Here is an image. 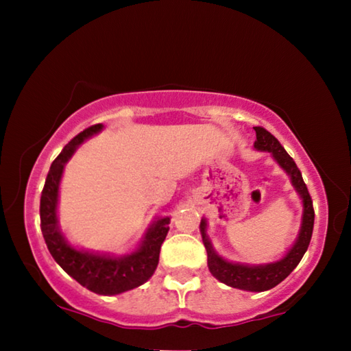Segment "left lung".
<instances>
[{"mask_svg":"<svg viewBox=\"0 0 351 351\" xmlns=\"http://www.w3.org/2000/svg\"><path fill=\"white\" fill-rule=\"evenodd\" d=\"M257 141L254 142V148L258 152H268L272 159L278 164L285 173L289 176V181L293 184L294 190L302 199V223L299 234L294 245L291 246L282 258L271 263L261 265H247V263H237V261H229L219 255L212 241L207 235V219L203 217L199 223L201 237H203L204 247L207 251V266H209L210 274L224 285L232 288H239L243 291H251V293H261V291H268L277 287L278 283L283 282L291 272L294 271L297 265L300 263L302 257L310 246V240L313 235L314 226V210L313 201L308 189L302 180L300 170L297 169L293 158L285 152V148L280 145L274 136L269 132H266L261 127H254Z\"/></svg>","mask_w":351,"mask_h":351,"instance_id":"1","label":"left lung"}]
</instances>
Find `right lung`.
Here are the masks:
<instances>
[{
    "mask_svg": "<svg viewBox=\"0 0 351 351\" xmlns=\"http://www.w3.org/2000/svg\"><path fill=\"white\" fill-rule=\"evenodd\" d=\"M104 130L102 123L83 130L51 164L40 199V219L46 246L64 272L82 287L100 295H116L144 285L158 268L161 245L169 232L170 217H159L148 226L134 251L110 255L71 245L58 226V190L64 165L86 139Z\"/></svg>",
    "mask_w": 351,
    "mask_h": 351,
    "instance_id": "right-lung-1",
    "label": "right lung"
}]
</instances>
